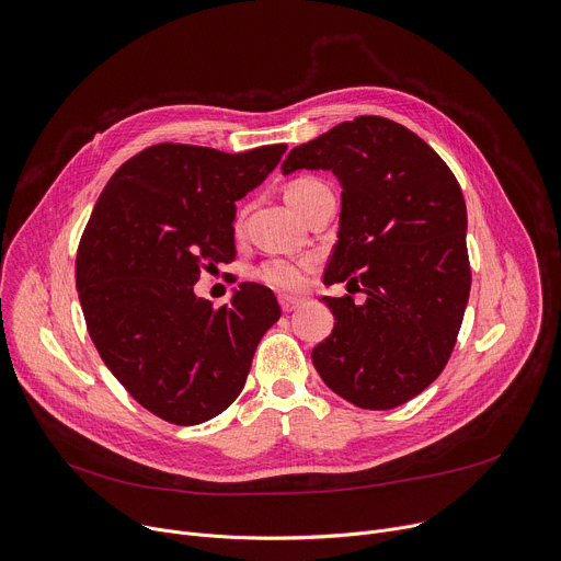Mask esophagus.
I'll return each mask as SVG.
<instances>
[{
    "label": "esophagus",
    "mask_w": 561,
    "mask_h": 561,
    "mask_svg": "<svg viewBox=\"0 0 561 561\" xmlns=\"http://www.w3.org/2000/svg\"><path fill=\"white\" fill-rule=\"evenodd\" d=\"M299 304H301V299H299V297H286V295H282V297H279V306H282V310H284V312L295 310Z\"/></svg>",
    "instance_id": "34e87169"
}]
</instances>
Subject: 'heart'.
Wrapping results in <instances>:
<instances>
[{"instance_id": "b5f03b06", "label": "heart", "mask_w": 561, "mask_h": 561, "mask_svg": "<svg viewBox=\"0 0 561 561\" xmlns=\"http://www.w3.org/2000/svg\"><path fill=\"white\" fill-rule=\"evenodd\" d=\"M322 186V182L314 180V178H301V180H295L288 188H286V199L288 204H295L299 202L306 193H310L312 188ZM312 262L304 260H288V257H273V260H266L257 271H255V277L275 288V290H282V293H293V290H299L306 282V273L310 271Z\"/></svg>"}]
</instances>
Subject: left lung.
Here are the masks:
<instances>
[{
  "instance_id": "1",
  "label": "left lung",
  "mask_w": 561,
  "mask_h": 561,
  "mask_svg": "<svg viewBox=\"0 0 561 561\" xmlns=\"http://www.w3.org/2000/svg\"><path fill=\"white\" fill-rule=\"evenodd\" d=\"M333 171L342 182L337 244L324 282L366 295L324 297L333 333L312 364L346 402L388 411L444 370L470 293L466 202L444 159L413 130L377 115L295 146L284 175Z\"/></svg>"
}]
</instances>
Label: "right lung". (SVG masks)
<instances>
[{
  "label": "right lung",
  "instance_id": "add662e5",
  "mask_svg": "<svg viewBox=\"0 0 561 561\" xmlns=\"http://www.w3.org/2000/svg\"><path fill=\"white\" fill-rule=\"evenodd\" d=\"M284 150L154 144L115 171L91 213L75 262L87 329L111 373L159 420L193 426L226 411L282 314L273 290L253 282L217 308L193 286L234 260V202Z\"/></svg>",
  "mask_w": 561,
  "mask_h": 561
}]
</instances>
